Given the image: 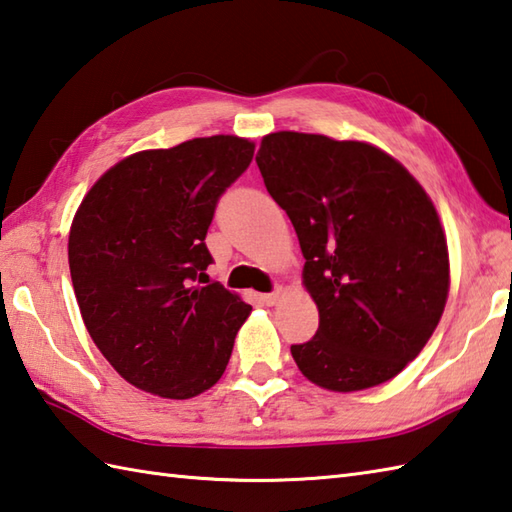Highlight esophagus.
I'll return each instance as SVG.
<instances>
[{
  "mask_svg": "<svg viewBox=\"0 0 512 512\" xmlns=\"http://www.w3.org/2000/svg\"><path fill=\"white\" fill-rule=\"evenodd\" d=\"M285 296V289L283 287H276L274 291H271V294H263L260 296V300L265 302V305H276V302Z\"/></svg>",
  "mask_w": 512,
  "mask_h": 512,
  "instance_id": "obj_1",
  "label": "esophagus"
}]
</instances>
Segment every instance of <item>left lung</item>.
<instances>
[{"label": "left lung", "mask_w": 512, "mask_h": 512, "mask_svg": "<svg viewBox=\"0 0 512 512\" xmlns=\"http://www.w3.org/2000/svg\"><path fill=\"white\" fill-rule=\"evenodd\" d=\"M271 198L294 225L302 283L318 305L298 369L329 391L395 378L429 342L448 298V247L435 205L375 145L271 132L256 154Z\"/></svg>", "instance_id": "1"}]
</instances>
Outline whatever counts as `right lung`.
<instances>
[{
    "label": "right lung",
    "mask_w": 512,
    "mask_h": 512,
    "mask_svg": "<svg viewBox=\"0 0 512 512\" xmlns=\"http://www.w3.org/2000/svg\"><path fill=\"white\" fill-rule=\"evenodd\" d=\"M254 143L216 134L119 161L72 218L68 263L81 318L114 371L141 391L187 400L221 380L252 307L205 283L218 198Z\"/></svg>",
    "instance_id": "obj_1"
}]
</instances>
